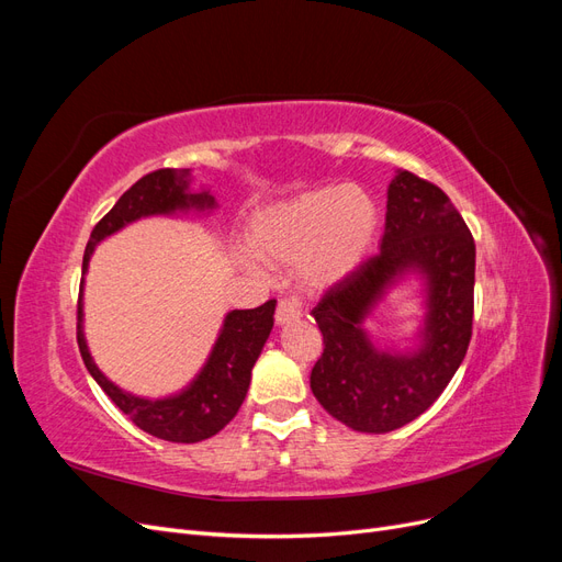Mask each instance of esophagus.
I'll return each mask as SVG.
<instances>
[{"label": "esophagus", "mask_w": 562, "mask_h": 562, "mask_svg": "<svg viewBox=\"0 0 562 562\" xmlns=\"http://www.w3.org/2000/svg\"><path fill=\"white\" fill-rule=\"evenodd\" d=\"M302 316V310H300V304L297 302H291V300H279V304H277V323L279 326H288V323H293V321H297Z\"/></svg>", "instance_id": "1"}]
</instances>
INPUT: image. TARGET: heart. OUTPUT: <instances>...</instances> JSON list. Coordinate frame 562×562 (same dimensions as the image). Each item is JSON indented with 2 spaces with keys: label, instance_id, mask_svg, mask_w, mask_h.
Instances as JSON below:
<instances>
[{
  "label": "heart",
  "instance_id": "obj_1",
  "mask_svg": "<svg viewBox=\"0 0 562 562\" xmlns=\"http://www.w3.org/2000/svg\"><path fill=\"white\" fill-rule=\"evenodd\" d=\"M380 229V211L361 187L302 192L250 217L246 244L271 267H297L304 283L330 288L363 265Z\"/></svg>",
  "mask_w": 562,
  "mask_h": 562
}]
</instances>
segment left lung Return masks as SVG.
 Here are the masks:
<instances>
[{
  "label": "left lung",
  "mask_w": 562,
  "mask_h": 562,
  "mask_svg": "<svg viewBox=\"0 0 562 562\" xmlns=\"http://www.w3.org/2000/svg\"><path fill=\"white\" fill-rule=\"evenodd\" d=\"M405 278L420 283V328L411 348H378L364 321ZM473 279L475 244L462 215L440 187L398 168L386 190L380 252L312 310L326 345L310 380L316 401L363 434L417 419L467 356Z\"/></svg>",
  "instance_id": "1"
}]
</instances>
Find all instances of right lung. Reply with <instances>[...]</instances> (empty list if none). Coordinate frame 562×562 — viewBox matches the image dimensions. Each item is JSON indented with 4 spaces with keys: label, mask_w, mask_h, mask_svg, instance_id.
<instances>
[{
    "label": "right lung",
    "mask_w": 562,
    "mask_h": 562,
    "mask_svg": "<svg viewBox=\"0 0 562 562\" xmlns=\"http://www.w3.org/2000/svg\"><path fill=\"white\" fill-rule=\"evenodd\" d=\"M192 168H161V171L147 173L135 182L93 227L87 252H83L81 274L87 277L95 246L131 223L155 215L213 213L217 201L211 190L206 187L192 190ZM274 310L277 300H269L255 310L227 312L209 359L194 380L176 394L161 398L135 396L105 378V372L95 366L87 335H83V279L77 304V342L91 378L119 411L131 417L135 427L157 438L171 440V443H199V440H206L220 429H225L239 413L250 386L252 366L262 353L271 328H274Z\"/></svg>",
    "instance_id": "add662e5"
}]
</instances>
